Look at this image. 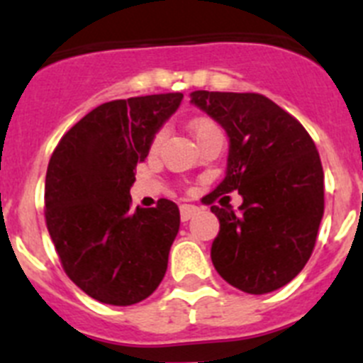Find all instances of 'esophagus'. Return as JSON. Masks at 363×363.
Listing matches in <instances>:
<instances>
[{"label":"esophagus","instance_id":"34e87169","mask_svg":"<svg viewBox=\"0 0 363 363\" xmlns=\"http://www.w3.org/2000/svg\"><path fill=\"white\" fill-rule=\"evenodd\" d=\"M198 207L196 205H182L179 207V213H182V221H189L192 216H196L198 214Z\"/></svg>","mask_w":363,"mask_h":363}]
</instances>
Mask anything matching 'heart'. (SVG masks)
<instances>
[{
	"mask_svg": "<svg viewBox=\"0 0 363 363\" xmlns=\"http://www.w3.org/2000/svg\"><path fill=\"white\" fill-rule=\"evenodd\" d=\"M191 130H192V134L196 136V140L198 138L207 136V134L220 133L218 125L211 120H194L191 123ZM162 142H163V130H160V133L154 136L152 143H150V150H152V152H156V150L160 149V145H162Z\"/></svg>",
	"mask_w": 363,
	"mask_h": 363,
	"instance_id": "1",
	"label": "heart"
}]
</instances>
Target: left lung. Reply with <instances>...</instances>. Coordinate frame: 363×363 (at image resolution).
<instances>
[{"label":"left lung","mask_w":363,"mask_h":363,"mask_svg":"<svg viewBox=\"0 0 363 363\" xmlns=\"http://www.w3.org/2000/svg\"><path fill=\"white\" fill-rule=\"evenodd\" d=\"M191 104L229 138L225 178L203 203L233 191L243 200L236 213L211 207L220 220L214 269L243 293L280 289L306 267L323 216L316 145L300 121L262 94L194 91Z\"/></svg>","instance_id":"1"}]
</instances>
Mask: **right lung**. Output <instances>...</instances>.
I'll use <instances>...</instances> for the list:
<instances>
[{"instance_id":"1","label":"right lung","mask_w":363,"mask_h":363,"mask_svg":"<svg viewBox=\"0 0 363 363\" xmlns=\"http://www.w3.org/2000/svg\"><path fill=\"white\" fill-rule=\"evenodd\" d=\"M182 92L114 99L60 140L45 178V220L67 277L108 306H133L156 291L179 229L171 200L130 211L134 169L178 111Z\"/></svg>"}]
</instances>
